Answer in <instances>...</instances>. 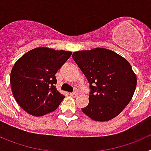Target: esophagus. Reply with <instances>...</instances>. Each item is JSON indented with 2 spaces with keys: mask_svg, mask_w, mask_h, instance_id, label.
<instances>
[{
  "mask_svg": "<svg viewBox=\"0 0 151 151\" xmlns=\"http://www.w3.org/2000/svg\"><path fill=\"white\" fill-rule=\"evenodd\" d=\"M78 92L77 91H73V92H72V93H70V95L72 96V97H77V96H78Z\"/></svg>",
  "mask_w": 151,
  "mask_h": 151,
  "instance_id": "1",
  "label": "esophagus"
}]
</instances>
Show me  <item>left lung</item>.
Listing matches in <instances>:
<instances>
[{
	"label": "left lung",
	"mask_w": 151,
	"mask_h": 151,
	"mask_svg": "<svg viewBox=\"0 0 151 151\" xmlns=\"http://www.w3.org/2000/svg\"><path fill=\"white\" fill-rule=\"evenodd\" d=\"M73 58L90 84L89 103L82 112L100 122L117 116L136 88L137 78L130 63L115 52L100 47L74 52Z\"/></svg>",
	"instance_id": "1"
}]
</instances>
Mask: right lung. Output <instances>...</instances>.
I'll list each match as a JSON object with an SVG mask.
<instances>
[{
    "label": "right lung",
    "mask_w": 151,
    "mask_h": 151,
    "mask_svg": "<svg viewBox=\"0 0 151 151\" xmlns=\"http://www.w3.org/2000/svg\"><path fill=\"white\" fill-rule=\"evenodd\" d=\"M72 52L37 47L14 64L10 73L13 95L26 112L41 116L54 111L64 96L56 88L55 75Z\"/></svg>",
    "instance_id": "add662e5"
}]
</instances>
